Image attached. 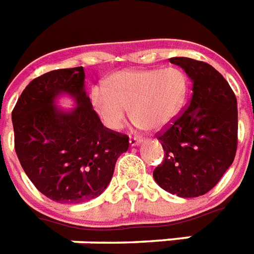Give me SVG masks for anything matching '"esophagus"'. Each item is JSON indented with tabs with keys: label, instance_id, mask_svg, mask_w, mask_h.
<instances>
[{
	"label": "esophagus",
	"instance_id": "esophagus-1",
	"mask_svg": "<svg viewBox=\"0 0 254 254\" xmlns=\"http://www.w3.org/2000/svg\"><path fill=\"white\" fill-rule=\"evenodd\" d=\"M142 142V138H138V137H132L130 140H129V144L132 146H138Z\"/></svg>",
	"mask_w": 254,
	"mask_h": 254
}]
</instances>
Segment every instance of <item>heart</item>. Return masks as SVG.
<instances>
[{
    "label": "heart",
    "mask_w": 254,
    "mask_h": 254,
    "mask_svg": "<svg viewBox=\"0 0 254 254\" xmlns=\"http://www.w3.org/2000/svg\"><path fill=\"white\" fill-rule=\"evenodd\" d=\"M186 95L187 78L179 68L133 69L116 75L110 90L95 86L91 103L110 130H121L129 109L137 129H160L180 112Z\"/></svg>",
    "instance_id": "b5f03b06"
}]
</instances>
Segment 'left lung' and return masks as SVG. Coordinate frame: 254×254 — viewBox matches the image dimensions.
Listing matches in <instances>:
<instances>
[{"label":"left lung","mask_w":254,"mask_h":254,"mask_svg":"<svg viewBox=\"0 0 254 254\" xmlns=\"http://www.w3.org/2000/svg\"><path fill=\"white\" fill-rule=\"evenodd\" d=\"M192 83L189 106L157 136L164 161L153 178L180 198L206 194L232 165L237 151V99L222 75L207 63L171 58Z\"/></svg>","instance_id":"left-lung-1"}]
</instances>
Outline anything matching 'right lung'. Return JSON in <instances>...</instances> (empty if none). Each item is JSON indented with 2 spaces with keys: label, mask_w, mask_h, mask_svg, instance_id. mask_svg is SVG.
Segmentation results:
<instances>
[{
  "label": "right lung",
  "mask_w": 254,
  "mask_h": 254,
  "mask_svg": "<svg viewBox=\"0 0 254 254\" xmlns=\"http://www.w3.org/2000/svg\"><path fill=\"white\" fill-rule=\"evenodd\" d=\"M83 67L50 71L22 91L12 113L14 146L36 189L59 203H83L110 183L129 148L125 134L102 125L84 89ZM69 96L75 108L57 106Z\"/></svg>",
  "instance_id": "add662e5"
}]
</instances>
